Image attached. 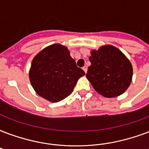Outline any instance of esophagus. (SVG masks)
I'll return each instance as SVG.
<instances>
[{
	"label": "esophagus",
	"mask_w": 149,
	"mask_h": 149,
	"mask_svg": "<svg viewBox=\"0 0 149 149\" xmlns=\"http://www.w3.org/2000/svg\"><path fill=\"white\" fill-rule=\"evenodd\" d=\"M83 70H84V71L85 73H86V72H87V65H84V66L83 67Z\"/></svg>",
	"instance_id": "esophagus-1"
}]
</instances>
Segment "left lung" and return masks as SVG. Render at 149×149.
I'll use <instances>...</instances> for the list:
<instances>
[{
	"label": "left lung",
	"instance_id": "1",
	"mask_svg": "<svg viewBox=\"0 0 149 149\" xmlns=\"http://www.w3.org/2000/svg\"><path fill=\"white\" fill-rule=\"evenodd\" d=\"M86 77L96 91L105 97L122 95L130 86L132 65L116 47L106 45L91 52Z\"/></svg>",
	"mask_w": 149,
	"mask_h": 149
}]
</instances>
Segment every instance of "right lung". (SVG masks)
<instances>
[{
    "instance_id": "right-lung-1",
    "label": "right lung",
    "mask_w": 149,
    "mask_h": 149,
    "mask_svg": "<svg viewBox=\"0 0 149 149\" xmlns=\"http://www.w3.org/2000/svg\"><path fill=\"white\" fill-rule=\"evenodd\" d=\"M84 74L66 47L55 44L35 56L29 70V79L40 96L57 102L72 93L78 79Z\"/></svg>"
}]
</instances>
